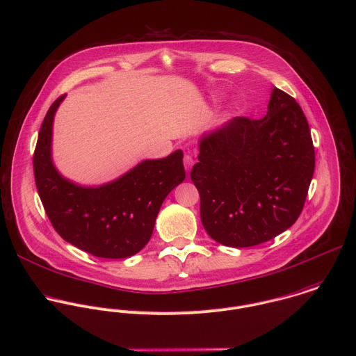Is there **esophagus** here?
<instances>
[{
    "instance_id": "34e87169",
    "label": "esophagus",
    "mask_w": 356,
    "mask_h": 356,
    "mask_svg": "<svg viewBox=\"0 0 356 356\" xmlns=\"http://www.w3.org/2000/svg\"><path fill=\"white\" fill-rule=\"evenodd\" d=\"M195 164V159H193V154L192 153H185L184 156V165H185V170L189 172L192 165Z\"/></svg>"
}]
</instances>
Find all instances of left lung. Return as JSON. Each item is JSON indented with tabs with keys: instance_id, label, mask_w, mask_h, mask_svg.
<instances>
[{
	"instance_id": "left-lung-1",
	"label": "left lung",
	"mask_w": 356,
	"mask_h": 356,
	"mask_svg": "<svg viewBox=\"0 0 356 356\" xmlns=\"http://www.w3.org/2000/svg\"><path fill=\"white\" fill-rule=\"evenodd\" d=\"M199 145L191 179L200 195L202 224L214 241L254 246L298 220L314 171V147L292 96L273 86L263 118L235 117Z\"/></svg>"
}]
</instances>
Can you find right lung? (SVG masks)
<instances>
[{"mask_svg": "<svg viewBox=\"0 0 356 356\" xmlns=\"http://www.w3.org/2000/svg\"><path fill=\"white\" fill-rule=\"evenodd\" d=\"M49 108L33 154L39 196L54 229L67 242L97 257L124 259L149 242L167 195L185 179L184 153L145 160L114 182L82 188L64 179L51 161L54 114L64 100Z\"/></svg>", "mask_w": 356, "mask_h": 356, "instance_id": "add662e5", "label": "right lung"}]
</instances>
